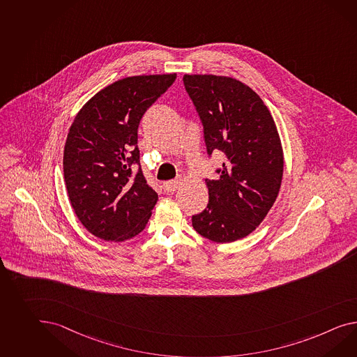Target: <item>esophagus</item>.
<instances>
[{"instance_id":"esophagus-1","label":"esophagus","mask_w":357,"mask_h":357,"mask_svg":"<svg viewBox=\"0 0 357 357\" xmlns=\"http://www.w3.org/2000/svg\"><path fill=\"white\" fill-rule=\"evenodd\" d=\"M183 183V178L181 177H178V178H176V180H171V181H167V183H163V190H165L167 194H169V192H174L180 185Z\"/></svg>"}]
</instances>
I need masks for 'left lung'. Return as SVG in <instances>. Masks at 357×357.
<instances>
[{
    "mask_svg": "<svg viewBox=\"0 0 357 357\" xmlns=\"http://www.w3.org/2000/svg\"><path fill=\"white\" fill-rule=\"evenodd\" d=\"M183 80L208 158L224 156L218 177L206 178L208 204L192 215V228L213 242H233L255 230L275 203L284 172L281 141L264 102L243 82L215 75Z\"/></svg>",
    "mask_w": 357,
    "mask_h": 357,
    "instance_id": "1",
    "label": "left lung"
}]
</instances>
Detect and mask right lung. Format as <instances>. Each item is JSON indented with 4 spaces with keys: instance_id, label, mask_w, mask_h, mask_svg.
I'll use <instances>...</instances> for the list:
<instances>
[{
    "instance_id": "1",
    "label": "right lung",
    "mask_w": 357,
    "mask_h": 357,
    "mask_svg": "<svg viewBox=\"0 0 357 357\" xmlns=\"http://www.w3.org/2000/svg\"><path fill=\"white\" fill-rule=\"evenodd\" d=\"M176 76L121 79L75 118L64 146V183L76 216L96 237L123 242L146 227L158 194L141 169L138 126Z\"/></svg>"
}]
</instances>
